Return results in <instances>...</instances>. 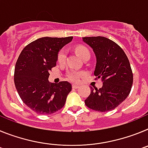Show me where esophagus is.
<instances>
[{
	"label": "esophagus",
	"instance_id": "esophagus-1",
	"mask_svg": "<svg viewBox=\"0 0 148 148\" xmlns=\"http://www.w3.org/2000/svg\"><path fill=\"white\" fill-rule=\"evenodd\" d=\"M72 87H73V89H78L80 87V86L78 85V84H73V85H72Z\"/></svg>",
	"mask_w": 148,
	"mask_h": 148
}]
</instances>
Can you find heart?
I'll list each match as a JSON object with an SVG mask.
<instances>
[{
    "label": "heart",
    "mask_w": 148,
    "mask_h": 148,
    "mask_svg": "<svg viewBox=\"0 0 148 148\" xmlns=\"http://www.w3.org/2000/svg\"><path fill=\"white\" fill-rule=\"evenodd\" d=\"M76 52L78 56L82 57L83 59L85 56H90V51L87 48L84 47H78L76 48ZM66 50L65 49H62L58 54V61L59 63H64L66 60ZM82 75V73L76 70H71L70 73H68V78L73 82H77L79 80V78Z\"/></svg>",
    "instance_id": "heart-1"
}]
</instances>
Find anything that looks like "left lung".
Segmentation results:
<instances>
[{
    "label": "left lung",
    "instance_id": "obj_1",
    "mask_svg": "<svg viewBox=\"0 0 148 148\" xmlns=\"http://www.w3.org/2000/svg\"><path fill=\"white\" fill-rule=\"evenodd\" d=\"M96 57L94 75L103 82L101 88L91 87L84 100L86 106L99 112L115 109L126 99L133 84V73L124 50L118 44L102 36L84 37Z\"/></svg>",
    "mask_w": 148,
    "mask_h": 148
}]
</instances>
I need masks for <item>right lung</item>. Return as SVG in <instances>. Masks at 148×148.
<instances>
[{
    "mask_svg": "<svg viewBox=\"0 0 148 148\" xmlns=\"http://www.w3.org/2000/svg\"><path fill=\"white\" fill-rule=\"evenodd\" d=\"M73 38H40L26 46L18 57L14 74L15 87L23 102L35 113L52 114L64 106L71 84L50 83L48 78L60 49Z\"/></svg>",
    "mask_w": 148,
    "mask_h": 148,
    "instance_id": "add662e5",
    "label": "right lung"
}]
</instances>
